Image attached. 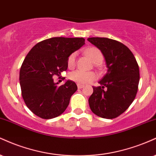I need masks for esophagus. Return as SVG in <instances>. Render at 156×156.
I'll list each match as a JSON object with an SVG mask.
<instances>
[{"label": "esophagus", "instance_id": "esophagus-1", "mask_svg": "<svg viewBox=\"0 0 156 156\" xmlns=\"http://www.w3.org/2000/svg\"><path fill=\"white\" fill-rule=\"evenodd\" d=\"M84 87L83 85H81V84H77V87L79 89H81Z\"/></svg>", "mask_w": 156, "mask_h": 156}]
</instances>
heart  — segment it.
Segmentation results:
<instances>
[{"mask_svg":"<svg viewBox=\"0 0 156 156\" xmlns=\"http://www.w3.org/2000/svg\"><path fill=\"white\" fill-rule=\"evenodd\" d=\"M85 54L90 58L93 63L99 64L103 61L104 56L102 52L96 47H90L85 50ZM76 53H71L69 56L67 60L68 66L69 68H74L76 64ZM69 77L72 81L78 84H85L89 83V82L96 80V74L93 71H84L82 70H76L71 72L69 74Z\"/></svg>","mask_w":156,"mask_h":156,"instance_id":"heart-1","label":"heart"}]
</instances>
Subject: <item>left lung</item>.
<instances>
[{
	"label": "left lung",
	"instance_id": "8db88e82",
	"mask_svg": "<svg viewBox=\"0 0 156 156\" xmlns=\"http://www.w3.org/2000/svg\"><path fill=\"white\" fill-rule=\"evenodd\" d=\"M87 41L101 51L107 71L93 87L88 102L95 115L113 119L125 112L136 97L140 82V69L131 51L122 44L108 38H88Z\"/></svg>",
	"mask_w": 156,
	"mask_h": 156
}]
</instances>
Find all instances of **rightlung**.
Here are the masks:
<instances>
[{"label":"right lung","instance_id":"1","mask_svg":"<svg viewBox=\"0 0 156 156\" xmlns=\"http://www.w3.org/2000/svg\"><path fill=\"white\" fill-rule=\"evenodd\" d=\"M85 44L84 38L54 37L38 42L27 53L20 71L22 96L28 109L43 119L59 116L77 90L74 82L55 83L54 76L67 70L71 53Z\"/></svg>","mask_w":156,"mask_h":156}]
</instances>
